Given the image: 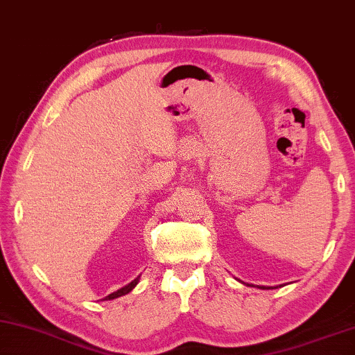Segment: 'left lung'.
<instances>
[{"instance_id":"8db88e82","label":"left lung","mask_w":355,"mask_h":355,"mask_svg":"<svg viewBox=\"0 0 355 355\" xmlns=\"http://www.w3.org/2000/svg\"><path fill=\"white\" fill-rule=\"evenodd\" d=\"M257 288H262V290H265V288H270V287H263V285H259Z\"/></svg>"}]
</instances>
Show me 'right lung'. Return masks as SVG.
<instances>
[{
    "label": "right lung",
    "mask_w": 355,
    "mask_h": 355,
    "mask_svg": "<svg viewBox=\"0 0 355 355\" xmlns=\"http://www.w3.org/2000/svg\"><path fill=\"white\" fill-rule=\"evenodd\" d=\"M139 277H140V276H139ZM139 277H135L132 282L126 285V287H123V288H120V290L114 291V293H110L109 296H105V297H104V301H110V300H115V297H120V296H123V295H128L129 291L132 290L137 284H139Z\"/></svg>",
    "instance_id": "add662e5"
}]
</instances>
